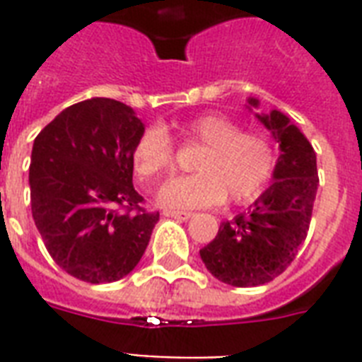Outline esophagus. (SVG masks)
<instances>
[{"label":"esophagus","instance_id":"1","mask_svg":"<svg viewBox=\"0 0 362 362\" xmlns=\"http://www.w3.org/2000/svg\"><path fill=\"white\" fill-rule=\"evenodd\" d=\"M165 218H175V220H189L193 218L192 212H180V210H163Z\"/></svg>","mask_w":362,"mask_h":362}]
</instances>
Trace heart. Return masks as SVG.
Listing matches in <instances>:
<instances>
[{"label":"heart","mask_w":362,"mask_h":362,"mask_svg":"<svg viewBox=\"0 0 362 362\" xmlns=\"http://www.w3.org/2000/svg\"><path fill=\"white\" fill-rule=\"evenodd\" d=\"M186 141L203 146L193 169L197 175L167 182L158 195L167 209H206L226 201L247 203L263 192L276 169L272 142L255 131L221 115H201L182 125ZM136 173L146 180H159L175 169V142L169 133L150 125L133 148Z\"/></svg>","instance_id":"obj_1"}]
</instances>
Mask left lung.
<instances>
[{
	"mask_svg": "<svg viewBox=\"0 0 362 362\" xmlns=\"http://www.w3.org/2000/svg\"><path fill=\"white\" fill-rule=\"evenodd\" d=\"M257 107V99H247V109ZM255 116L280 146L272 184L199 252L210 274L235 287L269 284L291 264L308 235L320 184L314 148L297 125L280 110Z\"/></svg>",
	"mask_w": 362,
	"mask_h": 362,
	"instance_id": "left-lung-1",
	"label": "left lung"
}]
</instances>
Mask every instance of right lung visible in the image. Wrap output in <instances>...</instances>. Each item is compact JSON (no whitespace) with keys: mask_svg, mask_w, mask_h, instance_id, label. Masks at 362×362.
Returning a JSON list of instances; mask_svg holds the SVG:
<instances>
[{"mask_svg":"<svg viewBox=\"0 0 362 362\" xmlns=\"http://www.w3.org/2000/svg\"><path fill=\"white\" fill-rule=\"evenodd\" d=\"M144 124L127 105L92 98L62 110L31 150V214L50 257L88 284L127 276L159 212L133 187V148Z\"/></svg>","mask_w":362,"mask_h":362,"instance_id":"add662e5","label":"right lung"}]
</instances>
